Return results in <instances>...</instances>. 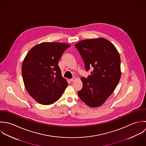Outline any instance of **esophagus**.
I'll return each mask as SVG.
<instances>
[{
	"label": "esophagus",
	"instance_id": "34e87169",
	"mask_svg": "<svg viewBox=\"0 0 146 146\" xmlns=\"http://www.w3.org/2000/svg\"><path fill=\"white\" fill-rule=\"evenodd\" d=\"M76 80V77H73V78H71V79L70 80V82H73V81H75Z\"/></svg>",
	"mask_w": 146,
	"mask_h": 146
}]
</instances>
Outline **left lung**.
<instances>
[{
  "label": "left lung",
  "instance_id": "1",
  "mask_svg": "<svg viewBox=\"0 0 146 146\" xmlns=\"http://www.w3.org/2000/svg\"><path fill=\"white\" fill-rule=\"evenodd\" d=\"M86 71L94 68L88 78L82 77L80 98L89 107L102 106L113 92L121 78V60L115 46L103 38L85 39L76 44Z\"/></svg>",
  "mask_w": 146,
  "mask_h": 146
}]
</instances>
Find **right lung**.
Wrapping results in <instances>:
<instances>
[{
  "label": "right lung",
  "mask_w": 146,
  "mask_h": 146,
  "mask_svg": "<svg viewBox=\"0 0 146 146\" xmlns=\"http://www.w3.org/2000/svg\"><path fill=\"white\" fill-rule=\"evenodd\" d=\"M70 46L66 43L43 42L33 47L24 58L22 65L24 85L38 103L43 105L55 103L67 87L58 63Z\"/></svg>",
  "instance_id": "obj_1"
}]
</instances>
